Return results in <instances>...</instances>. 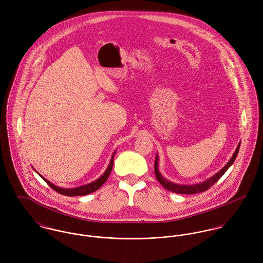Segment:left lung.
I'll return each instance as SVG.
<instances>
[{
  "label": "left lung",
  "mask_w": 263,
  "mask_h": 263,
  "mask_svg": "<svg viewBox=\"0 0 263 263\" xmlns=\"http://www.w3.org/2000/svg\"><path fill=\"white\" fill-rule=\"evenodd\" d=\"M240 144L241 142L238 144V147L236 148V150L234 152L233 156L231 157V159L229 160V162L226 164L225 166L215 175H213L212 177H210L209 179L196 183V184H179V183H175L172 182L168 179H166L161 172L159 171V156L158 154L156 155V159H155V175L156 178L158 179V181L163 185V187L166 188L169 191L175 192V193H182V194H194V193H198V192H202L208 190L211 186H213L225 173L226 171L232 166V164L234 163V161L236 160V157L239 153V149H240Z\"/></svg>",
  "instance_id": "8db88e82"
}]
</instances>
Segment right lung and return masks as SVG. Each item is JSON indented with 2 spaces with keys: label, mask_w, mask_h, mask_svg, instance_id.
I'll use <instances>...</instances> for the list:
<instances>
[{
  "label": "right lung",
  "mask_w": 263,
  "mask_h": 263,
  "mask_svg": "<svg viewBox=\"0 0 263 263\" xmlns=\"http://www.w3.org/2000/svg\"><path fill=\"white\" fill-rule=\"evenodd\" d=\"M116 152H113L112 156H111V159H110V162L108 164V167L107 169L105 170V172L96 180H94L93 182H90L86 185H82V186H79V187L75 188H63L59 187L54 184H52L51 182H49L47 179H45L42 175H40L38 173L37 171L35 170V172H37V174H39V176L50 186L53 190H55L57 192L63 194V195H67V196H78V195H86V194H89L91 192H94L96 191L97 189L101 187L105 182L106 180L108 179L109 175H110V172L112 170L113 167V159H114V155H115Z\"/></svg>",
  "instance_id": "obj_1"
}]
</instances>
